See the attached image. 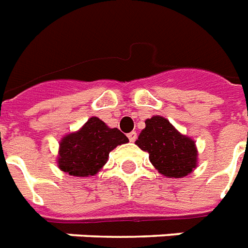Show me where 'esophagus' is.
Returning a JSON list of instances; mask_svg holds the SVG:
<instances>
[{
  "instance_id": "1",
  "label": "esophagus",
  "mask_w": 248,
  "mask_h": 248,
  "mask_svg": "<svg viewBox=\"0 0 248 248\" xmlns=\"http://www.w3.org/2000/svg\"><path fill=\"white\" fill-rule=\"evenodd\" d=\"M127 136H128V140H130V141H135L136 138H138V134H136V131H131Z\"/></svg>"
}]
</instances>
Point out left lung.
Here are the masks:
<instances>
[{
	"instance_id": "left-lung-1",
	"label": "left lung",
	"mask_w": 248,
	"mask_h": 248,
	"mask_svg": "<svg viewBox=\"0 0 248 248\" xmlns=\"http://www.w3.org/2000/svg\"><path fill=\"white\" fill-rule=\"evenodd\" d=\"M149 153V161L159 173L167 177H184L197 167L196 143L183 135L161 116L145 121V128L135 141Z\"/></svg>"
}]
</instances>
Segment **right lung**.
I'll return each mask as SVG.
<instances>
[{"instance_id":"right-lung-1","label":"right lung","mask_w":248,"mask_h":248,"mask_svg":"<svg viewBox=\"0 0 248 248\" xmlns=\"http://www.w3.org/2000/svg\"><path fill=\"white\" fill-rule=\"evenodd\" d=\"M127 136L91 117L78 131L71 132L59 144L58 166L72 176H93L107 163L110 151L126 144Z\"/></svg>"}]
</instances>
